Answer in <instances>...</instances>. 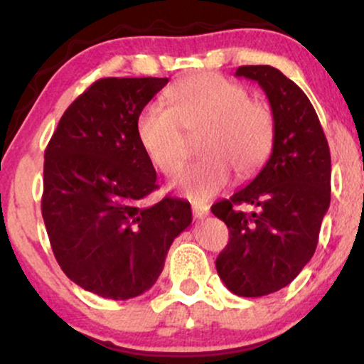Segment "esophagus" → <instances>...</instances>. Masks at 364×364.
Segmentation results:
<instances>
[{
  "label": "esophagus",
  "mask_w": 364,
  "mask_h": 364,
  "mask_svg": "<svg viewBox=\"0 0 364 364\" xmlns=\"http://www.w3.org/2000/svg\"><path fill=\"white\" fill-rule=\"evenodd\" d=\"M191 210H193V217L195 219H205L208 215V207L207 205H200V203H195L193 207H191Z\"/></svg>",
  "instance_id": "34e87169"
}]
</instances>
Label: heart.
<instances>
[{"instance_id":"1","label":"heart","mask_w":364,"mask_h":364,"mask_svg":"<svg viewBox=\"0 0 364 364\" xmlns=\"http://www.w3.org/2000/svg\"><path fill=\"white\" fill-rule=\"evenodd\" d=\"M169 107L150 104L136 119V136L149 161L164 174L181 168L190 139H200L205 159L179 171L171 186L188 198L205 202L231 179L250 178L265 164L274 145V116L255 102L241 83L202 73L171 87Z\"/></svg>"}]
</instances>
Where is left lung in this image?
Listing matches in <instances>:
<instances>
[{"mask_svg":"<svg viewBox=\"0 0 364 364\" xmlns=\"http://www.w3.org/2000/svg\"><path fill=\"white\" fill-rule=\"evenodd\" d=\"M272 109L275 136L269 161L245 188L212 205L231 240L215 269L229 291L245 298L270 294L296 279L311 260L330 205V150L306 94L269 65L240 66ZM248 203L246 215L236 205Z\"/></svg>","mask_w":364,"mask_h":364,"instance_id":"left-lung-1","label":"left lung"}]
</instances>
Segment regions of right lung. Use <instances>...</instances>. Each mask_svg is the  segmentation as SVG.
Instances as JSON below:
<instances>
[{
	"label": "right lung",
	"mask_w": 364,
	"mask_h": 364,
	"mask_svg": "<svg viewBox=\"0 0 364 364\" xmlns=\"http://www.w3.org/2000/svg\"><path fill=\"white\" fill-rule=\"evenodd\" d=\"M168 78H101L65 111L44 152L43 217L61 270L107 299L149 291L191 224L185 200H144L157 174L136 119Z\"/></svg>",
	"instance_id": "right-lung-1"
}]
</instances>
